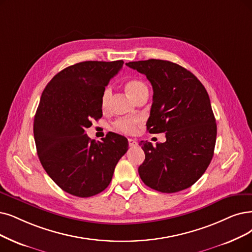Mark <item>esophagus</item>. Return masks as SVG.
Segmentation results:
<instances>
[{"mask_svg": "<svg viewBox=\"0 0 252 252\" xmlns=\"http://www.w3.org/2000/svg\"><path fill=\"white\" fill-rule=\"evenodd\" d=\"M128 144H129L130 147H134V146L137 145V142L133 138H128Z\"/></svg>", "mask_w": 252, "mask_h": 252, "instance_id": "1", "label": "esophagus"}]
</instances>
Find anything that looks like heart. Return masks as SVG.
Masks as SVG:
<instances>
[{
	"instance_id": "heart-1",
	"label": "heart",
	"mask_w": 252,
	"mask_h": 252,
	"mask_svg": "<svg viewBox=\"0 0 252 252\" xmlns=\"http://www.w3.org/2000/svg\"><path fill=\"white\" fill-rule=\"evenodd\" d=\"M125 91L128 93V95L131 97L134 101L146 93H148L147 86L138 79H129L125 83ZM110 97H112V90L109 88H106L101 94V98H100V105H101L102 109L107 108ZM137 125V120L135 119H120L117 120L114 123V128L120 132L123 133H132Z\"/></svg>"
}]
</instances>
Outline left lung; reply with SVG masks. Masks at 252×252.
<instances>
[{"label":"left lung","mask_w":252,"mask_h":252,"mask_svg":"<svg viewBox=\"0 0 252 252\" xmlns=\"http://www.w3.org/2000/svg\"><path fill=\"white\" fill-rule=\"evenodd\" d=\"M126 65L145 74L153 87L147 130L166 137L156 146L139 143L146 155L138 167L140 179L164 193L189 188L206 172L216 143V121L205 87L189 70L164 60Z\"/></svg>","instance_id":"obj_1"}]
</instances>
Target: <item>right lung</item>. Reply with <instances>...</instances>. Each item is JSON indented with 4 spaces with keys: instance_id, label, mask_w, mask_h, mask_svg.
Wrapping results in <instances>:
<instances>
[{
    "instance_id": "1",
    "label": "right lung",
    "mask_w": 252,
    "mask_h": 252,
    "mask_svg": "<svg viewBox=\"0 0 252 252\" xmlns=\"http://www.w3.org/2000/svg\"><path fill=\"white\" fill-rule=\"evenodd\" d=\"M114 62L86 61L69 66L47 84L34 118V138L40 162L66 192L89 197L103 191L128 150L126 137L108 133L102 142L85 129L102 117L100 98L123 67Z\"/></svg>"
}]
</instances>
